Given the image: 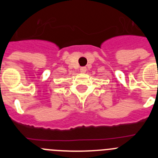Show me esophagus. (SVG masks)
I'll return each mask as SVG.
<instances>
[{
    "label": "esophagus",
    "mask_w": 158,
    "mask_h": 158,
    "mask_svg": "<svg viewBox=\"0 0 158 158\" xmlns=\"http://www.w3.org/2000/svg\"><path fill=\"white\" fill-rule=\"evenodd\" d=\"M86 70H87V69H86V67H81L80 69V71L81 73H85Z\"/></svg>",
    "instance_id": "esophagus-1"
}]
</instances>
